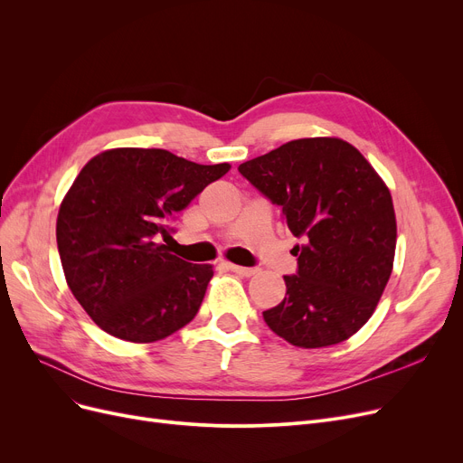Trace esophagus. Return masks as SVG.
Returning a JSON list of instances; mask_svg holds the SVG:
<instances>
[{"instance_id": "1", "label": "esophagus", "mask_w": 463, "mask_h": 463, "mask_svg": "<svg viewBox=\"0 0 463 463\" xmlns=\"http://www.w3.org/2000/svg\"><path fill=\"white\" fill-rule=\"evenodd\" d=\"M225 266L229 270H232L234 274H238V276H244V278H251V276H255L259 270L257 269H248V266H238V264H234V262H225Z\"/></svg>"}]
</instances>
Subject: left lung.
I'll return each mask as SVG.
<instances>
[{
	"label": "left lung",
	"mask_w": 463,
	"mask_h": 463,
	"mask_svg": "<svg viewBox=\"0 0 463 463\" xmlns=\"http://www.w3.org/2000/svg\"><path fill=\"white\" fill-rule=\"evenodd\" d=\"M240 175L281 206L297 276L262 311L285 342L317 349L345 342L373 315L392 274L396 213L391 191L353 144L335 137L290 140L241 163Z\"/></svg>",
	"instance_id": "left-lung-1"
}]
</instances>
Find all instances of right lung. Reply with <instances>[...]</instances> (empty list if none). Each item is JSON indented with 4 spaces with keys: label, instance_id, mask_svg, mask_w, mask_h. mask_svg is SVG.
<instances>
[{
    "label": "right lung",
    "instance_id": "add662e5",
    "mask_svg": "<svg viewBox=\"0 0 463 463\" xmlns=\"http://www.w3.org/2000/svg\"><path fill=\"white\" fill-rule=\"evenodd\" d=\"M229 163L199 165L159 148L91 157L61 201L56 240L71 293L107 334L152 344L197 315L213 276L161 244L168 223Z\"/></svg>",
    "mask_w": 463,
    "mask_h": 463
}]
</instances>
